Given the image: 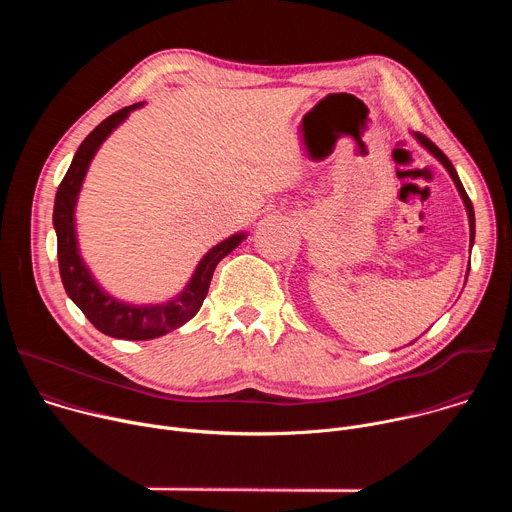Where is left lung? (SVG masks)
Here are the masks:
<instances>
[{
    "label": "left lung",
    "instance_id": "8db88e82",
    "mask_svg": "<svg viewBox=\"0 0 512 512\" xmlns=\"http://www.w3.org/2000/svg\"><path fill=\"white\" fill-rule=\"evenodd\" d=\"M415 137L425 145V148L440 160L444 166H446V170L450 172V176H452V180H454V184H456V188H458V192H460V196H462V200H464V204H466V210H468V221H470V245H474V206H472V200H470V196L466 194V190H464V186H462V182H460V178H458V172H456V168L452 166V162L448 160V156L437 148V145L431 141V139H427L425 135H421V133H415ZM470 271V269H468Z\"/></svg>",
    "mask_w": 512,
    "mask_h": 512
}]
</instances>
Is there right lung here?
<instances>
[{
  "mask_svg": "<svg viewBox=\"0 0 512 512\" xmlns=\"http://www.w3.org/2000/svg\"><path fill=\"white\" fill-rule=\"evenodd\" d=\"M141 103L131 107H123L117 113L109 115L101 121L79 145V150L72 158L68 172L64 174L54 200V229L58 239V269L62 277V285L66 289L68 298L75 302L81 312L89 318V322L111 338L121 340H152L158 336L168 334L170 330L180 328L186 324L202 306L212 273L223 257H227L243 239L245 233L233 235L227 241L212 247L202 261L198 263L188 287L182 294L160 306H129L123 302L113 300L97 285L91 277L89 269L85 267L79 247H77V233H75V206L77 198L89 170V164L99 150V145L107 139V135Z\"/></svg>",
  "mask_w": 512,
  "mask_h": 512,
  "instance_id": "1",
  "label": "right lung"
}]
</instances>
